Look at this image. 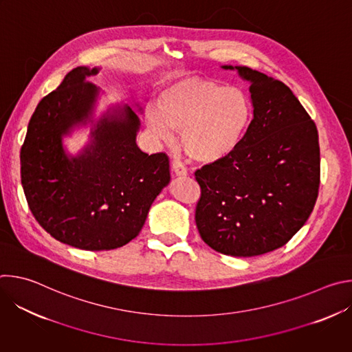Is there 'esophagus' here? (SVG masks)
<instances>
[{"label":"esophagus","mask_w":352,"mask_h":352,"mask_svg":"<svg viewBox=\"0 0 352 352\" xmlns=\"http://www.w3.org/2000/svg\"><path fill=\"white\" fill-rule=\"evenodd\" d=\"M173 170H174V173H175L177 175H186V174H188V170H186L185 164H184L179 159H175V160L173 162Z\"/></svg>","instance_id":"1"}]
</instances>
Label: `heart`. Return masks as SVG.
<instances>
[{"instance_id":"heart-1","label":"heart","mask_w":352,"mask_h":352,"mask_svg":"<svg viewBox=\"0 0 352 352\" xmlns=\"http://www.w3.org/2000/svg\"><path fill=\"white\" fill-rule=\"evenodd\" d=\"M250 116L252 106L242 90L188 76L159 90L155 109L146 111V124L150 133L166 142L171 131L181 132V146L192 160L214 163L238 147Z\"/></svg>"}]
</instances>
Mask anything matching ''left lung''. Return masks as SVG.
Returning <instances> with one entry per match:
<instances>
[{"label":"left lung","instance_id":"obj_1","mask_svg":"<svg viewBox=\"0 0 352 352\" xmlns=\"http://www.w3.org/2000/svg\"><path fill=\"white\" fill-rule=\"evenodd\" d=\"M235 69L250 82L254 120L230 156L195 171V221L212 249L250 258L285 245L309 219L320 148L315 122L287 85L248 67Z\"/></svg>","mask_w":352,"mask_h":352}]
</instances>
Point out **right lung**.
Masks as SVG:
<instances>
[{"label": "right lung", "mask_w": 352, "mask_h": 352, "mask_svg": "<svg viewBox=\"0 0 352 352\" xmlns=\"http://www.w3.org/2000/svg\"><path fill=\"white\" fill-rule=\"evenodd\" d=\"M97 69L74 68L41 98L21 148V178L30 212L57 241L85 250L126 245L142 230L156 196L170 182L164 152L147 155L136 146L139 118L104 117L93 144L69 160L61 138L85 121L97 89L86 80Z\"/></svg>", "instance_id": "1"}]
</instances>
